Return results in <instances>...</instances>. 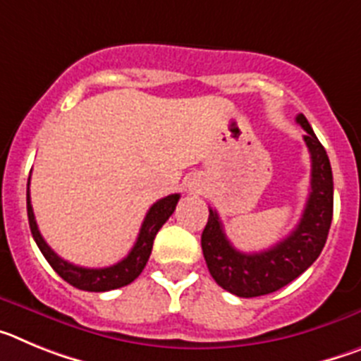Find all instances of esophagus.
<instances>
[{
	"label": "esophagus",
	"mask_w": 361,
	"mask_h": 361,
	"mask_svg": "<svg viewBox=\"0 0 361 361\" xmlns=\"http://www.w3.org/2000/svg\"><path fill=\"white\" fill-rule=\"evenodd\" d=\"M200 188H202V184H200V180L199 178H191L190 183H188V190L190 191H200Z\"/></svg>",
	"instance_id": "34e87169"
}]
</instances>
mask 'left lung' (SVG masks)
Returning <instances> with one entry per match:
<instances>
[{
  "label": "left lung",
  "mask_w": 361,
  "mask_h": 361,
  "mask_svg": "<svg viewBox=\"0 0 361 361\" xmlns=\"http://www.w3.org/2000/svg\"><path fill=\"white\" fill-rule=\"evenodd\" d=\"M296 123L305 130L311 153V191L298 226L269 250L242 253L226 237L219 213L209 209L202 231V253L213 280L242 298L275 293L298 279L324 250L333 220V171L327 152L302 114Z\"/></svg>",
  "instance_id": "1"
}]
</instances>
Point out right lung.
Returning <instances> with one entry per match:
<instances>
[{
	"instance_id": "right-lung-1",
	"label": "right lung",
	"mask_w": 361,
	"mask_h": 361,
	"mask_svg": "<svg viewBox=\"0 0 361 361\" xmlns=\"http://www.w3.org/2000/svg\"><path fill=\"white\" fill-rule=\"evenodd\" d=\"M28 186H30V178H28ZM178 199H180V195H178V193H173V195L164 197V199L157 200V202L153 204L152 208H149V212L146 213L145 222H142L141 231H139V237H137V242L133 244L128 257H124L121 262L114 264V266L99 267V269L73 266V264L63 260L61 257H57L56 251H54L52 247L44 242V238L41 237L39 228H37L36 224V216H34V212H32L30 191L27 190L28 224H30L32 237L36 240L37 247L41 250L43 257L47 258V262L52 266V269L56 271L57 275L61 276L63 280H66V282H68L70 286H73V288L82 289V291H111V289L128 286V283H132L137 276L141 275L146 262H148L149 253H152L155 235H157V231L162 228V224H164L166 220L170 219L171 213L175 212V206H177Z\"/></svg>"
}]
</instances>
